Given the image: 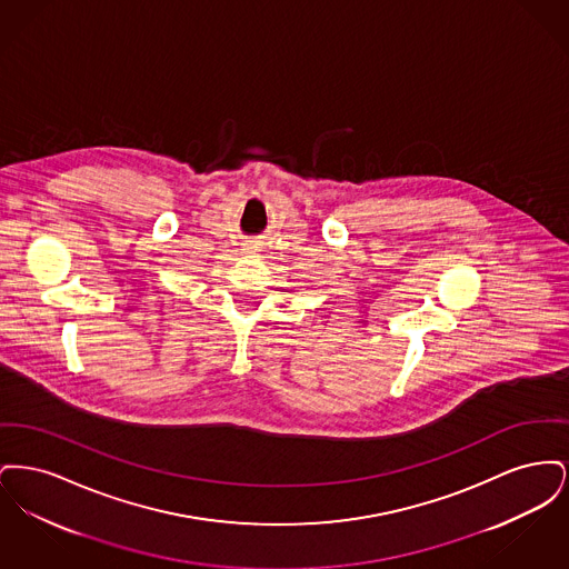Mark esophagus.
<instances>
[{
  "mask_svg": "<svg viewBox=\"0 0 569 569\" xmlns=\"http://www.w3.org/2000/svg\"><path fill=\"white\" fill-rule=\"evenodd\" d=\"M256 251H258L256 244H247V247H244V253H256Z\"/></svg>",
  "mask_w": 569,
  "mask_h": 569,
  "instance_id": "obj_1",
  "label": "esophagus"
}]
</instances>
